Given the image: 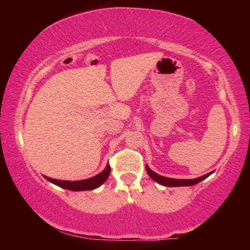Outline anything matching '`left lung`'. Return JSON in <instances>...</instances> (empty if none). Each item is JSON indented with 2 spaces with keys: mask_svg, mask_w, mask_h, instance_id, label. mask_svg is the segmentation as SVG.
<instances>
[{
  "mask_svg": "<svg viewBox=\"0 0 250 250\" xmlns=\"http://www.w3.org/2000/svg\"><path fill=\"white\" fill-rule=\"evenodd\" d=\"M146 172L147 174L150 175V177L152 180H154L158 183L162 184L164 186H191V185H195L197 183H200L201 181H203L204 179H206L207 176H209L211 173H208V174H205L201 177H197V179H193V180H176V179H170V177H166L162 175L156 174L155 172H153L151 168L146 166Z\"/></svg>",
  "mask_w": 250,
  "mask_h": 250,
  "instance_id": "8db88e82",
  "label": "left lung"
}]
</instances>
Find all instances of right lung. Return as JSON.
<instances>
[{"label": "right lung", "mask_w": 250, "mask_h": 250, "mask_svg": "<svg viewBox=\"0 0 250 250\" xmlns=\"http://www.w3.org/2000/svg\"><path fill=\"white\" fill-rule=\"evenodd\" d=\"M110 171H111V167H110L109 163L107 164L104 170L99 173L98 175L94 177H90V179L83 180V181H61V180H55L50 179V177L45 176V179L52 182V183L56 184L61 188H64L67 189H70V191H89V189H95L100 186L104 182L108 179L110 174Z\"/></svg>", "instance_id": "obj_1"}]
</instances>
